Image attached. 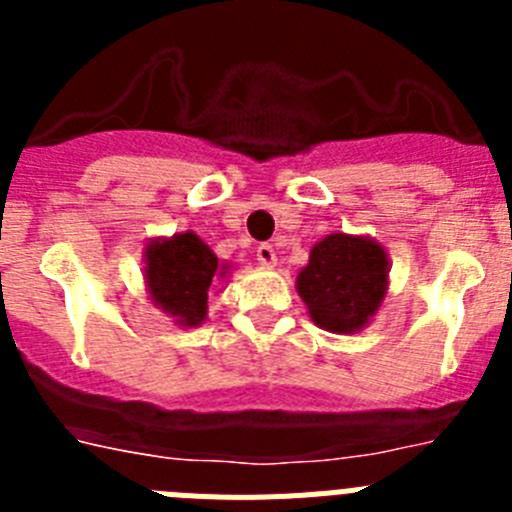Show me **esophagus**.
<instances>
[{
  "instance_id": "34e87169",
  "label": "esophagus",
  "mask_w": 512,
  "mask_h": 512,
  "mask_svg": "<svg viewBox=\"0 0 512 512\" xmlns=\"http://www.w3.org/2000/svg\"><path fill=\"white\" fill-rule=\"evenodd\" d=\"M256 259H259L261 266L271 269V266H277V251H274L271 243H261V246L256 248Z\"/></svg>"
}]
</instances>
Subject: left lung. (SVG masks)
Masks as SVG:
<instances>
[{
    "label": "left lung",
    "mask_w": 512,
    "mask_h": 512,
    "mask_svg": "<svg viewBox=\"0 0 512 512\" xmlns=\"http://www.w3.org/2000/svg\"><path fill=\"white\" fill-rule=\"evenodd\" d=\"M390 289V253L372 235L330 233L310 248L297 274V295L310 320L328 333H359Z\"/></svg>",
    "instance_id": "obj_1"
}]
</instances>
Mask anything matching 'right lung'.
Wrapping results in <instances>:
<instances>
[{
  "mask_svg": "<svg viewBox=\"0 0 512 512\" xmlns=\"http://www.w3.org/2000/svg\"><path fill=\"white\" fill-rule=\"evenodd\" d=\"M143 282L148 300L182 328H197L207 318V292L228 274L212 248L192 230L151 238L143 248Z\"/></svg>",
  "mask_w": 512,
  "mask_h": 512,
  "instance_id": "obj_1",
  "label": "right lung"
}]
</instances>
